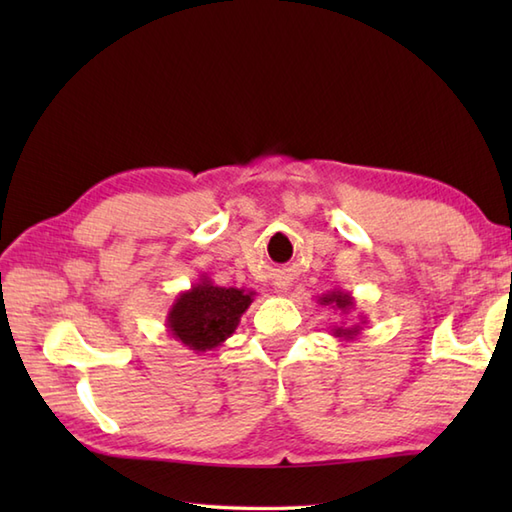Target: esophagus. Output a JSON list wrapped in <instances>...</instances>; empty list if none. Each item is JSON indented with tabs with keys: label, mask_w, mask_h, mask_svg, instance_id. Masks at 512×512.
<instances>
[{
	"label": "esophagus",
	"mask_w": 512,
	"mask_h": 512,
	"mask_svg": "<svg viewBox=\"0 0 512 512\" xmlns=\"http://www.w3.org/2000/svg\"><path fill=\"white\" fill-rule=\"evenodd\" d=\"M275 286L279 288V292H286V290H288V284H286V281H277Z\"/></svg>",
	"instance_id": "esophagus-1"
}]
</instances>
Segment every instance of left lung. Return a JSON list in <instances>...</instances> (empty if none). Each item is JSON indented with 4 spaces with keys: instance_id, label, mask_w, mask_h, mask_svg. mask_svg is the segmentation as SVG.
<instances>
[{
    "instance_id": "1",
    "label": "left lung",
    "mask_w": 512,
    "mask_h": 512,
    "mask_svg": "<svg viewBox=\"0 0 512 512\" xmlns=\"http://www.w3.org/2000/svg\"><path fill=\"white\" fill-rule=\"evenodd\" d=\"M319 303L321 306H328L341 314H350L354 310V297L350 295V292H343V290L325 292V295L319 297ZM365 323H367V319L361 317V323H356V325H334L332 336H336V339H341V341H352L358 334H361Z\"/></svg>"
}]
</instances>
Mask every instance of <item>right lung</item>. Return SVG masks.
<instances>
[{"mask_svg": "<svg viewBox=\"0 0 512 512\" xmlns=\"http://www.w3.org/2000/svg\"><path fill=\"white\" fill-rule=\"evenodd\" d=\"M255 299L253 290L215 286L209 277L180 292L167 314L169 334L193 352H209L231 336Z\"/></svg>", "mask_w": 512, "mask_h": 512, "instance_id": "obj_1", "label": "right lung"}]
</instances>
